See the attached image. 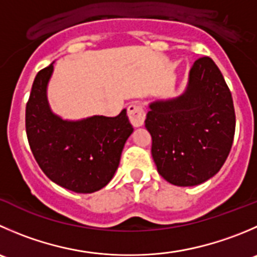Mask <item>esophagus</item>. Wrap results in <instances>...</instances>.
Returning a JSON list of instances; mask_svg holds the SVG:
<instances>
[{
    "label": "esophagus",
    "mask_w": 257,
    "mask_h": 257,
    "mask_svg": "<svg viewBox=\"0 0 257 257\" xmlns=\"http://www.w3.org/2000/svg\"><path fill=\"white\" fill-rule=\"evenodd\" d=\"M128 118L134 128H139L143 125L144 119H146V111H144L143 106L138 103L131 104L128 106Z\"/></svg>",
    "instance_id": "obj_1"
}]
</instances>
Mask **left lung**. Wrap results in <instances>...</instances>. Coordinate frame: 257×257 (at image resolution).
<instances>
[{
    "label": "left lung",
    "instance_id": "1",
    "mask_svg": "<svg viewBox=\"0 0 257 257\" xmlns=\"http://www.w3.org/2000/svg\"><path fill=\"white\" fill-rule=\"evenodd\" d=\"M148 108L152 157L167 182L197 186L220 171L232 147L236 118L231 91L212 59L196 60L181 95Z\"/></svg>",
    "mask_w": 257,
    "mask_h": 257
}]
</instances>
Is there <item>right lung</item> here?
Instances as JSON below:
<instances>
[{"label":"right lung","mask_w":257,"mask_h":257,"mask_svg":"<svg viewBox=\"0 0 257 257\" xmlns=\"http://www.w3.org/2000/svg\"><path fill=\"white\" fill-rule=\"evenodd\" d=\"M54 62L39 71L26 105V134L37 164L54 183L93 193L115 174L126 139L133 133L126 109L116 116L93 115L69 120L47 100Z\"/></svg>","instance_id":"obj_1"}]
</instances>
